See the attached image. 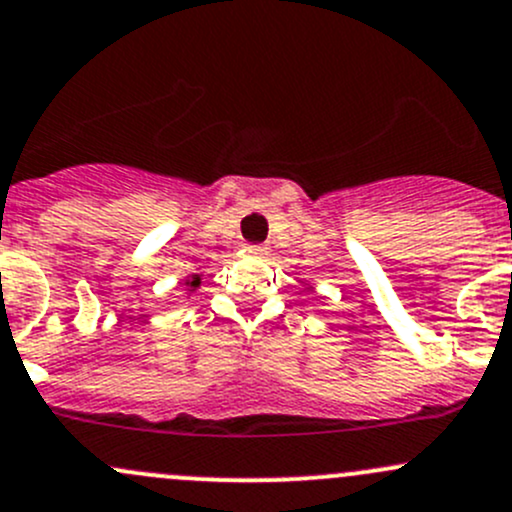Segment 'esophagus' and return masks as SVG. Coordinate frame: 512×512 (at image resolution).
<instances>
[{
    "mask_svg": "<svg viewBox=\"0 0 512 512\" xmlns=\"http://www.w3.org/2000/svg\"><path fill=\"white\" fill-rule=\"evenodd\" d=\"M252 252H267V245H250Z\"/></svg>",
    "mask_w": 512,
    "mask_h": 512,
    "instance_id": "1",
    "label": "esophagus"
}]
</instances>
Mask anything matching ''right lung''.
<instances>
[{
  "label": "right lung",
  "mask_w": 512,
  "mask_h": 512,
  "mask_svg": "<svg viewBox=\"0 0 512 512\" xmlns=\"http://www.w3.org/2000/svg\"><path fill=\"white\" fill-rule=\"evenodd\" d=\"M198 284H201V277H198V274H193V279L188 282V287H198Z\"/></svg>",
  "instance_id": "obj_1"
}]
</instances>
